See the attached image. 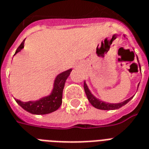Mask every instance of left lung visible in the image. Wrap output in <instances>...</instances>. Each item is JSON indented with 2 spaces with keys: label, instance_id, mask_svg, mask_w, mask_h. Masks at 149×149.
<instances>
[{
  "label": "left lung",
  "instance_id": "8db88e82",
  "mask_svg": "<svg viewBox=\"0 0 149 149\" xmlns=\"http://www.w3.org/2000/svg\"><path fill=\"white\" fill-rule=\"evenodd\" d=\"M84 91H85V93H86V95L87 97V99H88L89 102L91 103L92 105H93L95 108L100 109V110H105V111H110V110H116V109L120 108L121 107H123L124 105H125L126 104H127L128 102L131 100L132 97L129 98V99L126 100L125 101L121 102V103H118V104H110V103H106V102L101 101L100 100L96 98L91 93V91L88 89L87 86H86V83L84 82Z\"/></svg>",
  "mask_w": 149,
  "mask_h": 149
}]
</instances>
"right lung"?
<instances>
[{"mask_svg": "<svg viewBox=\"0 0 149 149\" xmlns=\"http://www.w3.org/2000/svg\"><path fill=\"white\" fill-rule=\"evenodd\" d=\"M24 40L18 46L15 55L24 48ZM71 71L72 70L70 69L57 76L55 80V84H54V89L52 93L47 97H44L37 101L22 102L17 99L15 100L22 108L33 114H47V113H50L56 111L57 109L59 108V107L62 104L63 88L65 86V80L70 76Z\"/></svg>", "mask_w": 149, "mask_h": 149, "instance_id": "obj_1", "label": "right lung"}]
</instances>
